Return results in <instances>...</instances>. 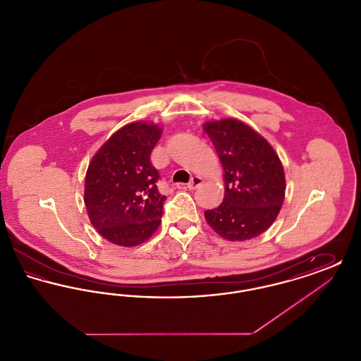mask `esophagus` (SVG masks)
<instances>
[{
	"label": "esophagus",
	"instance_id": "esophagus-1",
	"mask_svg": "<svg viewBox=\"0 0 361 361\" xmlns=\"http://www.w3.org/2000/svg\"><path fill=\"white\" fill-rule=\"evenodd\" d=\"M202 184H203V178H202V177H199V176H195V177H192V178H190V181H189L188 188H199Z\"/></svg>",
	"mask_w": 361,
	"mask_h": 361
}]
</instances>
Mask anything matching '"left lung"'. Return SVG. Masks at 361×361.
Returning a JSON list of instances; mask_svg holds the SVG:
<instances>
[{
  "instance_id": "left-lung-1",
  "label": "left lung",
  "mask_w": 361,
  "mask_h": 361,
  "mask_svg": "<svg viewBox=\"0 0 361 361\" xmlns=\"http://www.w3.org/2000/svg\"><path fill=\"white\" fill-rule=\"evenodd\" d=\"M224 169L221 206L204 212L222 238L252 240L275 222L286 195L284 169L272 146L240 121L204 126Z\"/></svg>"
}]
</instances>
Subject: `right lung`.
I'll return each instance as SVG.
<instances>
[{
	"label": "right lung",
	"mask_w": 361,
	"mask_h": 361,
	"mask_svg": "<svg viewBox=\"0 0 361 361\" xmlns=\"http://www.w3.org/2000/svg\"><path fill=\"white\" fill-rule=\"evenodd\" d=\"M161 133L154 124L130 123L109 137L89 164L84 195L87 215L115 245L137 246L161 224L166 196L157 188L159 173L150 161Z\"/></svg>",
	"instance_id": "add662e5"
}]
</instances>
